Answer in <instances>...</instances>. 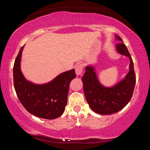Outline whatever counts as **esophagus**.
<instances>
[{"label":"esophagus","instance_id":"obj_1","mask_svg":"<svg viewBox=\"0 0 150 150\" xmlns=\"http://www.w3.org/2000/svg\"><path fill=\"white\" fill-rule=\"evenodd\" d=\"M83 66L82 64H78L75 66V73L77 76L81 75L83 73Z\"/></svg>","mask_w":150,"mask_h":150}]
</instances>
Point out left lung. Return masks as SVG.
Instances as JSON below:
<instances>
[{
    "instance_id": "8db88e82",
    "label": "left lung",
    "mask_w": 150,
    "mask_h": 150,
    "mask_svg": "<svg viewBox=\"0 0 150 150\" xmlns=\"http://www.w3.org/2000/svg\"><path fill=\"white\" fill-rule=\"evenodd\" d=\"M116 38L120 43L116 44V50L130 59V71L126 77L112 87H105L100 84L92 66L85 67L82 77L83 90L88 105L96 113L112 115L122 110L131 99L136 83V75L133 61L125 44L118 35Z\"/></svg>"
}]
</instances>
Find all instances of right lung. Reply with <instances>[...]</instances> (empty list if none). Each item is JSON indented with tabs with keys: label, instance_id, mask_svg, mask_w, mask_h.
Segmentation results:
<instances>
[{
	"label": "right lung",
	"instance_id": "right-lung-1",
	"mask_svg": "<svg viewBox=\"0 0 150 150\" xmlns=\"http://www.w3.org/2000/svg\"><path fill=\"white\" fill-rule=\"evenodd\" d=\"M23 48L20 49L13 67L14 85L18 98L32 115L50 120L57 118L65 110L69 84L76 77L75 69L61 73L45 84H34L24 78L20 69Z\"/></svg>",
	"mask_w": 150,
	"mask_h": 150
}]
</instances>
